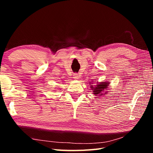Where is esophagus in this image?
<instances>
[{
  "mask_svg": "<svg viewBox=\"0 0 153 153\" xmlns=\"http://www.w3.org/2000/svg\"><path fill=\"white\" fill-rule=\"evenodd\" d=\"M73 76H74L73 77L75 79H79V76H78V74H74Z\"/></svg>",
  "mask_w": 153,
  "mask_h": 153,
  "instance_id": "esophagus-1",
  "label": "esophagus"
}]
</instances>
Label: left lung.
Listing matches in <instances>:
<instances>
[{
	"label": "left lung",
	"instance_id": "left-lung-1",
	"mask_svg": "<svg viewBox=\"0 0 153 153\" xmlns=\"http://www.w3.org/2000/svg\"><path fill=\"white\" fill-rule=\"evenodd\" d=\"M108 85V82H100V83L97 84V85H96L95 87H94L93 86L91 87V89H93V93L95 94L96 95H99V94H102V91L107 89Z\"/></svg>",
	"mask_w": 153,
	"mask_h": 153
}]
</instances>
